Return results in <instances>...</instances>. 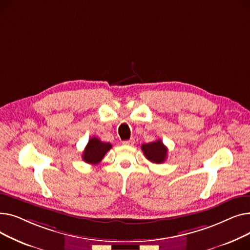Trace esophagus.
Wrapping results in <instances>:
<instances>
[{"label":"esophagus","mask_w":250,"mask_h":250,"mask_svg":"<svg viewBox=\"0 0 250 250\" xmlns=\"http://www.w3.org/2000/svg\"><path fill=\"white\" fill-rule=\"evenodd\" d=\"M134 143H135L134 139H130V140H127V141H124V142H123V144H124L125 146H133Z\"/></svg>","instance_id":"34e87169"}]
</instances>
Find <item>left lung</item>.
Masks as SVG:
<instances>
[{"instance_id":"8db88e82","label":"left lung","mask_w":250,"mask_h":250,"mask_svg":"<svg viewBox=\"0 0 250 250\" xmlns=\"http://www.w3.org/2000/svg\"><path fill=\"white\" fill-rule=\"evenodd\" d=\"M141 149L146 158L153 163L161 164L166 160L168 150L161 140L143 144Z\"/></svg>"}]
</instances>
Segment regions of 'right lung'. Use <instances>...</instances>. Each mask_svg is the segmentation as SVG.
Returning a JSON list of instances; mask_svg holds the SVG:
<instances>
[{
	"instance_id": "add662e5",
	"label": "right lung",
	"mask_w": 250,
	"mask_h": 250,
	"mask_svg": "<svg viewBox=\"0 0 250 250\" xmlns=\"http://www.w3.org/2000/svg\"><path fill=\"white\" fill-rule=\"evenodd\" d=\"M111 144L100 141L96 137H92L83 152V160L92 165L98 164L110 149Z\"/></svg>"
}]
</instances>
